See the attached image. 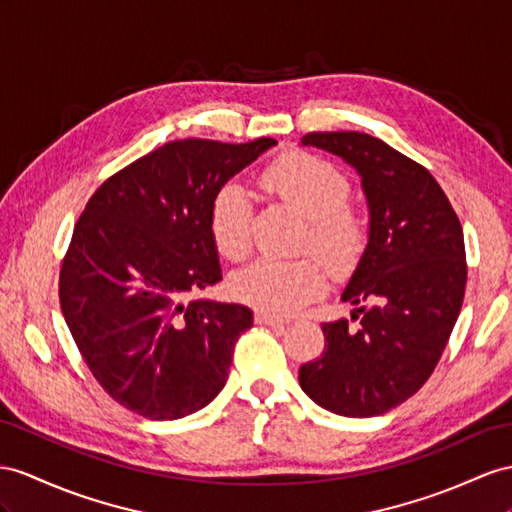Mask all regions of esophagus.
I'll use <instances>...</instances> for the list:
<instances>
[{
	"label": "esophagus",
	"mask_w": 512,
	"mask_h": 512,
	"mask_svg": "<svg viewBox=\"0 0 512 512\" xmlns=\"http://www.w3.org/2000/svg\"><path fill=\"white\" fill-rule=\"evenodd\" d=\"M255 320L259 322V324H266V326H272V329H283L285 326V320L283 318H279V316H274V313H268V311H257V316H255Z\"/></svg>",
	"instance_id": "34e87169"
}]
</instances>
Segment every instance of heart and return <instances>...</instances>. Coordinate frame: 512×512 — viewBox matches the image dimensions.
Wrapping results in <instances>:
<instances>
[{"label":"heart","mask_w":512,"mask_h":512,"mask_svg":"<svg viewBox=\"0 0 512 512\" xmlns=\"http://www.w3.org/2000/svg\"><path fill=\"white\" fill-rule=\"evenodd\" d=\"M264 186L309 218L307 244L326 264L348 268L361 255L365 227L346 205L350 183L342 170L309 153H290L264 173ZM253 205L240 183L222 186L209 207V229L218 251L240 259L251 246ZM324 287V270L316 259H257L235 274L231 290L261 311L290 313L316 298Z\"/></svg>","instance_id":"1"}]
</instances>
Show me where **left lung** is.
I'll return each instance as SVG.
<instances>
[{
  "instance_id": "8db88e82",
  "label": "left lung",
  "mask_w": 512,
  "mask_h": 512,
  "mask_svg": "<svg viewBox=\"0 0 512 512\" xmlns=\"http://www.w3.org/2000/svg\"><path fill=\"white\" fill-rule=\"evenodd\" d=\"M300 142L357 170L370 222L342 292L359 322H324L322 355L298 381L326 411L383 415L419 391L448 344L467 283L461 222L435 177L383 140L313 131Z\"/></svg>"
}]
</instances>
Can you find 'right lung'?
<instances>
[{"mask_svg":"<svg viewBox=\"0 0 512 512\" xmlns=\"http://www.w3.org/2000/svg\"><path fill=\"white\" fill-rule=\"evenodd\" d=\"M277 140H175L90 196L60 270V307L97 383L149 419L201 411L227 383L253 311L188 300L222 279L209 207Z\"/></svg>","mask_w":512,"mask_h":512,"instance_id":"1","label":"right lung"}]
</instances>
